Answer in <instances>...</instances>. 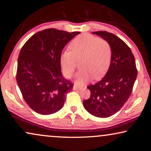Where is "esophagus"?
Listing matches in <instances>:
<instances>
[{
  "instance_id": "esophagus-1",
  "label": "esophagus",
  "mask_w": 151,
  "mask_h": 151,
  "mask_svg": "<svg viewBox=\"0 0 151 151\" xmlns=\"http://www.w3.org/2000/svg\"><path fill=\"white\" fill-rule=\"evenodd\" d=\"M84 88V86H78L75 85L73 86V90H81V89H83Z\"/></svg>"
}]
</instances>
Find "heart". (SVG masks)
Returning <instances> with one entry per match:
<instances>
[{"mask_svg":"<svg viewBox=\"0 0 151 151\" xmlns=\"http://www.w3.org/2000/svg\"><path fill=\"white\" fill-rule=\"evenodd\" d=\"M70 50H63L60 56V64L63 74L70 77L81 58V70L76 74L77 84H83L94 76L101 78L108 70L112 59V48L107 40L89 34L76 37L70 45Z\"/></svg>","mask_w":151,"mask_h":151,"instance_id":"heart-1","label":"heart"}]
</instances>
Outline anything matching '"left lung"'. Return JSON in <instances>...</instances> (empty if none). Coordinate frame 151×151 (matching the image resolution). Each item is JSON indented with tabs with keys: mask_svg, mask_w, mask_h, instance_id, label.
<instances>
[{
	"mask_svg": "<svg viewBox=\"0 0 151 151\" xmlns=\"http://www.w3.org/2000/svg\"><path fill=\"white\" fill-rule=\"evenodd\" d=\"M112 48L109 68L102 80L88 86L90 98L83 101L85 109L92 115L106 118L118 112L129 99L137 76L134 55L123 40L112 33L96 31Z\"/></svg>",
	"mask_w": 151,
	"mask_h": 151,
	"instance_id": "obj_1",
	"label": "left lung"
}]
</instances>
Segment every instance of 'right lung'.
Listing matches in <instances>:
<instances>
[{"instance_id":"add662e5","label":"right lung","mask_w":151,"mask_h":151,"mask_svg":"<svg viewBox=\"0 0 151 151\" xmlns=\"http://www.w3.org/2000/svg\"><path fill=\"white\" fill-rule=\"evenodd\" d=\"M80 33L45 29L32 35L20 50L17 84L25 102L37 113L48 115L63 108L73 85L62 75L60 56Z\"/></svg>"}]
</instances>
